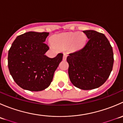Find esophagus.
<instances>
[{"label": "esophagus", "mask_w": 123, "mask_h": 123, "mask_svg": "<svg viewBox=\"0 0 123 123\" xmlns=\"http://www.w3.org/2000/svg\"><path fill=\"white\" fill-rule=\"evenodd\" d=\"M67 54H66V53H65V54H64V55H63V60L64 61H65L66 60L67 58Z\"/></svg>", "instance_id": "obj_1"}]
</instances>
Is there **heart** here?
Wrapping results in <instances>:
<instances>
[{
  "instance_id": "1",
  "label": "heart",
  "mask_w": 123,
  "mask_h": 123,
  "mask_svg": "<svg viewBox=\"0 0 123 123\" xmlns=\"http://www.w3.org/2000/svg\"><path fill=\"white\" fill-rule=\"evenodd\" d=\"M86 40V36L83 33H66L57 34L53 37V44L58 48H64L72 44L75 48H80Z\"/></svg>"
}]
</instances>
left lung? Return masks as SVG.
I'll return each mask as SVG.
<instances>
[{
	"label": "left lung",
	"mask_w": 123,
	"mask_h": 123,
	"mask_svg": "<svg viewBox=\"0 0 123 123\" xmlns=\"http://www.w3.org/2000/svg\"><path fill=\"white\" fill-rule=\"evenodd\" d=\"M89 38L80 50L69 54L68 75L71 82L82 90H91L106 81L112 69V48L105 35L94 30L83 31Z\"/></svg>",
	"instance_id": "8db88e82"
}]
</instances>
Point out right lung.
Listing matches in <instances>:
<instances>
[{
    "mask_svg": "<svg viewBox=\"0 0 123 123\" xmlns=\"http://www.w3.org/2000/svg\"><path fill=\"white\" fill-rule=\"evenodd\" d=\"M49 33L29 31L16 38L8 52V68L15 82L30 91L49 86L55 70L62 60L60 53L54 58L46 56L49 48L44 43Z\"/></svg>",
    "mask_w": 123,
    "mask_h": 123,
    "instance_id": "add662e5",
    "label": "right lung"
}]
</instances>
